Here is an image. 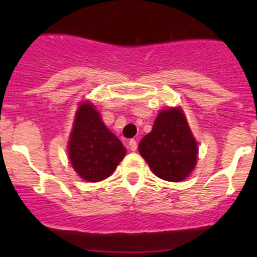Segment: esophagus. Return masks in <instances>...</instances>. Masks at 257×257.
I'll list each match as a JSON object with an SVG mask.
<instances>
[{
  "instance_id": "obj_1",
  "label": "esophagus",
  "mask_w": 257,
  "mask_h": 257,
  "mask_svg": "<svg viewBox=\"0 0 257 257\" xmlns=\"http://www.w3.org/2000/svg\"><path fill=\"white\" fill-rule=\"evenodd\" d=\"M128 147H130V149L133 152H135L136 149H138V143H136V140H130V143H128Z\"/></svg>"
}]
</instances>
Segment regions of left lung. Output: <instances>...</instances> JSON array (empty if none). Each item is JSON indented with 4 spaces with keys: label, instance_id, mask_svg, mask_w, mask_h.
<instances>
[{
    "label": "left lung",
    "instance_id": "8db88e82",
    "mask_svg": "<svg viewBox=\"0 0 257 257\" xmlns=\"http://www.w3.org/2000/svg\"><path fill=\"white\" fill-rule=\"evenodd\" d=\"M139 152L158 178L175 183L187 179L196 167L198 148L183 110L160 112L152 131L140 142Z\"/></svg>",
    "mask_w": 257,
    "mask_h": 257
}]
</instances>
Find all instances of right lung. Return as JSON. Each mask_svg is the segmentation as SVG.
<instances>
[{
	"instance_id": "1",
	"label": "right lung",
	"mask_w": 257,
	"mask_h": 257,
	"mask_svg": "<svg viewBox=\"0 0 257 257\" xmlns=\"http://www.w3.org/2000/svg\"><path fill=\"white\" fill-rule=\"evenodd\" d=\"M68 154L78 176L96 183L113 174L126 156V149L117 136L106 128L95 106L86 101L77 109Z\"/></svg>"
}]
</instances>
